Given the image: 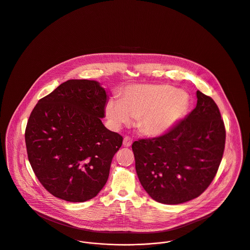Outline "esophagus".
Segmentation results:
<instances>
[{
    "label": "esophagus",
    "mask_w": 250,
    "mask_h": 250,
    "mask_svg": "<svg viewBox=\"0 0 250 250\" xmlns=\"http://www.w3.org/2000/svg\"><path fill=\"white\" fill-rule=\"evenodd\" d=\"M131 144H132V140H131V138H130V137H128V136H125V137L124 138V146H125V147H129V146H131Z\"/></svg>",
    "instance_id": "1"
}]
</instances>
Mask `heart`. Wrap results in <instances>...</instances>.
Wrapping results in <instances>:
<instances>
[{"mask_svg":"<svg viewBox=\"0 0 250 250\" xmlns=\"http://www.w3.org/2000/svg\"><path fill=\"white\" fill-rule=\"evenodd\" d=\"M189 105L190 98L184 90L164 83H139L126 86L121 99L111 98L105 112L115 129L129 125L135 118L144 134L161 136L177 125Z\"/></svg>","mask_w":250,"mask_h":250,"instance_id":"obj_1","label":"heart"}]
</instances>
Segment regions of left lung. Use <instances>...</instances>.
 I'll list each match as a JSON object with an SVG mask.
<instances>
[{
	"mask_svg": "<svg viewBox=\"0 0 250 250\" xmlns=\"http://www.w3.org/2000/svg\"><path fill=\"white\" fill-rule=\"evenodd\" d=\"M196 108L167 133L133 142L135 169L149 196L179 205L201 196L224 154L226 129L218 106L197 91Z\"/></svg>",
	"mask_w": 250,
	"mask_h": 250,
	"instance_id": "1",
	"label": "left lung"
}]
</instances>
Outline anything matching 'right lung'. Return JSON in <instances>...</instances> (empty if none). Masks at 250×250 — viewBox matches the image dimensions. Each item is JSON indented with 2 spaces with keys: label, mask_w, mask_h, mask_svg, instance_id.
<instances>
[{
  "label": "right lung",
  "mask_w": 250,
  "mask_h": 250,
  "mask_svg": "<svg viewBox=\"0 0 250 250\" xmlns=\"http://www.w3.org/2000/svg\"><path fill=\"white\" fill-rule=\"evenodd\" d=\"M107 94L100 83L69 80L34 107L25 129L28 160L43 188L71 203L94 198L106 184L123 136L101 122Z\"/></svg>",
  "instance_id": "1"
}]
</instances>
